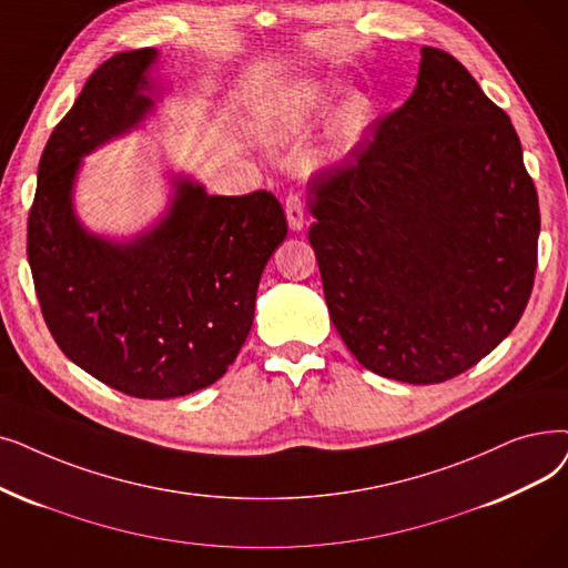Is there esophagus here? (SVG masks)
<instances>
[{
    "instance_id": "1",
    "label": "esophagus",
    "mask_w": 568,
    "mask_h": 568,
    "mask_svg": "<svg viewBox=\"0 0 568 568\" xmlns=\"http://www.w3.org/2000/svg\"><path fill=\"white\" fill-rule=\"evenodd\" d=\"M285 215H287V225H290L292 232H302L304 230L306 213H304V204L300 200V194H287Z\"/></svg>"
}]
</instances>
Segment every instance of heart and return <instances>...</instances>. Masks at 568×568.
Returning <instances> with one entry per match:
<instances>
[{"instance_id":"b5f03b06","label":"heart","mask_w":568,"mask_h":568,"mask_svg":"<svg viewBox=\"0 0 568 568\" xmlns=\"http://www.w3.org/2000/svg\"><path fill=\"white\" fill-rule=\"evenodd\" d=\"M329 102L327 85L313 79L285 88L262 115V139L271 148H281L308 134L327 113ZM376 118V102L366 92L355 90L345 94L327 122L323 141L325 160L343 162L357 153L366 136L372 134Z\"/></svg>"}]
</instances>
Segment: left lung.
<instances>
[{
  "mask_svg": "<svg viewBox=\"0 0 568 568\" xmlns=\"http://www.w3.org/2000/svg\"><path fill=\"white\" fill-rule=\"evenodd\" d=\"M308 192L329 317L368 372L443 383L523 317L536 187L510 118L453 55L425 45L406 104Z\"/></svg>",
  "mask_w": 568,
  "mask_h": 568,
  "instance_id": "left-lung-1",
  "label": "left lung"
}]
</instances>
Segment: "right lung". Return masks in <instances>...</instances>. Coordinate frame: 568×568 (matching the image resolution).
Instances as JSON below:
<instances>
[{"label":"right lung","instance_id":"right-lung-1","mask_svg":"<svg viewBox=\"0 0 568 568\" xmlns=\"http://www.w3.org/2000/svg\"><path fill=\"white\" fill-rule=\"evenodd\" d=\"M155 48L94 69L48 139L28 220V260L48 329L92 378L139 399H174L223 378L248 338L262 271L285 241L278 200L211 196L169 171L151 227L113 239L73 206L83 158L141 128L164 85Z\"/></svg>","mask_w":568,"mask_h":568}]
</instances>
